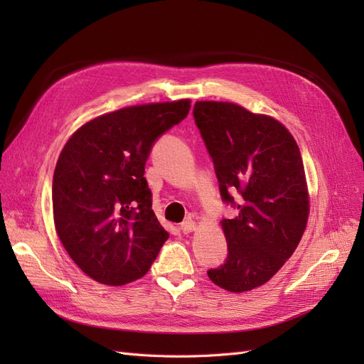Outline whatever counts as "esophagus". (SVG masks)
I'll list each match as a JSON object with an SVG mask.
<instances>
[{
    "label": "esophagus",
    "instance_id": "obj_1",
    "mask_svg": "<svg viewBox=\"0 0 364 364\" xmlns=\"http://www.w3.org/2000/svg\"><path fill=\"white\" fill-rule=\"evenodd\" d=\"M196 222H193L191 218H188V220H185V222H182L181 223V230L183 234H190V232H193V230H196Z\"/></svg>",
    "mask_w": 364,
    "mask_h": 364
}]
</instances>
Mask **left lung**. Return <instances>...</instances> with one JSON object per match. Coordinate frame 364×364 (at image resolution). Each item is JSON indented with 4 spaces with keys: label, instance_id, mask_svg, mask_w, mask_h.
I'll use <instances>...</instances> for the list:
<instances>
[{
    "label": "left lung",
    "instance_id": "1",
    "mask_svg": "<svg viewBox=\"0 0 364 364\" xmlns=\"http://www.w3.org/2000/svg\"><path fill=\"white\" fill-rule=\"evenodd\" d=\"M194 119L213 158L225 202L238 215L223 218L228 259L208 277L220 289L250 291L287 261L305 232L310 194L299 147L273 117L230 102H196Z\"/></svg>",
    "mask_w": 364,
    "mask_h": 364
}]
</instances>
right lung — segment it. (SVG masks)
Returning <instances> with one entry per match:
<instances>
[{
    "label": "right lung",
    "mask_w": 364,
    "mask_h": 364,
    "mask_svg": "<svg viewBox=\"0 0 364 364\" xmlns=\"http://www.w3.org/2000/svg\"><path fill=\"white\" fill-rule=\"evenodd\" d=\"M190 98L92 118L63 146L53 176V218L71 259L94 281L144 277L170 234L151 209L144 167L155 139L188 115Z\"/></svg>",
    "instance_id": "right-lung-1"
}]
</instances>
